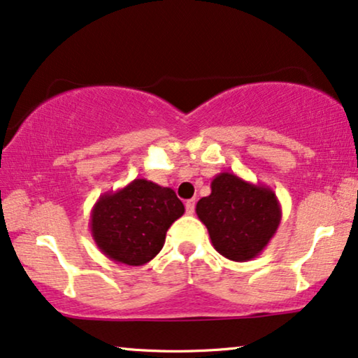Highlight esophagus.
<instances>
[{
	"label": "esophagus",
	"mask_w": 358,
	"mask_h": 358,
	"mask_svg": "<svg viewBox=\"0 0 358 358\" xmlns=\"http://www.w3.org/2000/svg\"><path fill=\"white\" fill-rule=\"evenodd\" d=\"M185 208H187L188 214H193L194 213V199H188V201L185 203Z\"/></svg>",
	"instance_id": "1"
}]
</instances>
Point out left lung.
I'll return each mask as SVG.
<instances>
[{
    "label": "left lung",
    "mask_w": 358,
    "mask_h": 358,
    "mask_svg": "<svg viewBox=\"0 0 358 358\" xmlns=\"http://www.w3.org/2000/svg\"><path fill=\"white\" fill-rule=\"evenodd\" d=\"M196 214L219 254L247 262L260 255L275 236L282 206L270 187L222 171L213 178L211 194L198 201Z\"/></svg>",
    "instance_id": "obj_1"
}]
</instances>
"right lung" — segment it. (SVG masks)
<instances>
[{
	"mask_svg": "<svg viewBox=\"0 0 358 358\" xmlns=\"http://www.w3.org/2000/svg\"><path fill=\"white\" fill-rule=\"evenodd\" d=\"M183 213V203L173 189L136 178L98 198L90 216V231L109 260L141 266L162 250L166 231Z\"/></svg>",
	"mask_w": 358,
	"mask_h": 358,
	"instance_id": "add662e5",
	"label": "right lung"
}]
</instances>
